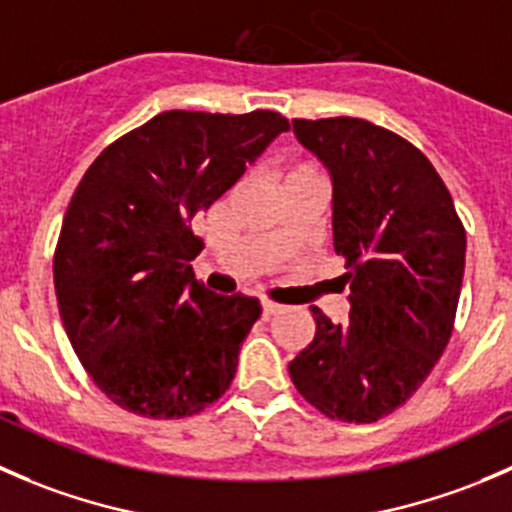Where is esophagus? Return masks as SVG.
<instances>
[{
	"mask_svg": "<svg viewBox=\"0 0 512 512\" xmlns=\"http://www.w3.org/2000/svg\"><path fill=\"white\" fill-rule=\"evenodd\" d=\"M283 311V306H278V303H273V301H263L261 303V316H263V321H268V318H273V316H278V313Z\"/></svg>",
	"mask_w": 512,
	"mask_h": 512,
	"instance_id": "34e87169",
	"label": "esophagus"
}]
</instances>
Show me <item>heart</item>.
<instances>
[{
	"mask_svg": "<svg viewBox=\"0 0 512 512\" xmlns=\"http://www.w3.org/2000/svg\"><path fill=\"white\" fill-rule=\"evenodd\" d=\"M298 176H318V174L306 164H293V166H286V169H283V181L298 179Z\"/></svg>",
	"mask_w": 512,
	"mask_h": 512,
	"instance_id": "obj_1",
	"label": "heart"
}]
</instances>
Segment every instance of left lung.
I'll return each instance as SVG.
<instances>
[{"mask_svg": "<svg viewBox=\"0 0 512 512\" xmlns=\"http://www.w3.org/2000/svg\"><path fill=\"white\" fill-rule=\"evenodd\" d=\"M331 176L333 249L346 258V323L311 306L313 341L288 363L323 416L373 423L421 388L450 341L465 229L433 164L366 119H293Z\"/></svg>", "mask_w": 512, "mask_h": 512, "instance_id": "8db88e82", "label": "left lung"}]
</instances>
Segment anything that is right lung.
Listing matches in <instances>:
<instances>
[{
    "label": "right lung",
    "mask_w": 512,
    "mask_h": 512,
    "mask_svg": "<svg viewBox=\"0 0 512 512\" xmlns=\"http://www.w3.org/2000/svg\"><path fill=\"white\" fill-rule=\"evenodd\" d=\"M276 111H164L101 151L72 196L54 291L91 381L124 411L184 418L234 381L256 298L199 286L191 219L224 196L278 134Z\"/></svg>",
    "instance_id": "add662e5"
}]
</instances>
